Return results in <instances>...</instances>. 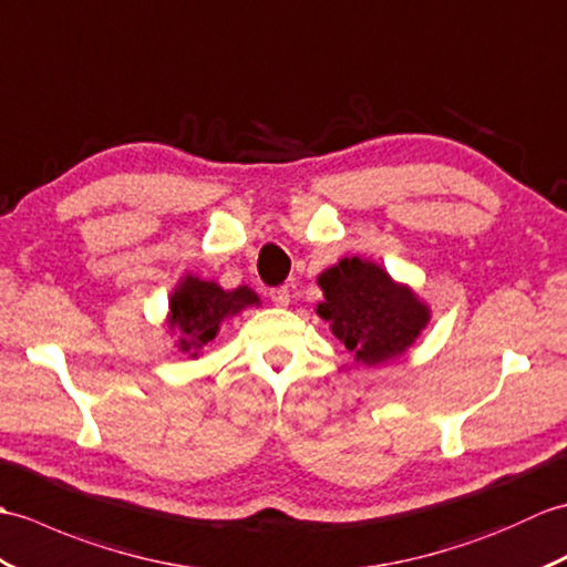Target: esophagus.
I'll return each mask as SVG.
<instances>
[{
  "instance_id": "obj_1",
  "label": "esophagus",
  "mask_w": 567,
  "mask_h": 567,
  "mask_svg": "<svg viewBox=\"0 0 567 567\" xmlns=\"http://www.w3.org/2000/svg\"><path fill=\"white\" fill-rule=\"evenodd\" d=\"M269 298L274 300L276 306H288L291 303V291H288V286H276V288H271L269 291Z\"/></svg>"
}]
</instances>
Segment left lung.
Here are the masks:
<instances>
[{"label":"left lung","mask_w":567,"mask_h":567,"mask_svg":"<svg viewBox=\"0 0 567 567\" xmlns=\"http://www.w3.org/2000/svg\"><path fill=\"white\" fill-rule=\"evenodd\" d=\"M318 281L324 291L318 316L332 322L334 337L367 367L402 354L430 320L412 291L359 257L342 259Z\"/></svg>","instance_id":"8db88e82"}]
</instances>
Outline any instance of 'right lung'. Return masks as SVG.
I'll list each match as a JSON object with an SVG mask.
<instances>
[{
	"label": "right lung",
	"instance_id": "1",
	"mask_svg": "<svg viewBox=\"0 0 567 567\" xmlns=\"http://www.w3.org/2000/svg\"><path fill=\"white\" fill-rule=\"evenodd\" d=\"M257 296L249 288L240 286L235 291H223L218 284L184 279V284L172 296V330H179V347L184 354L196 357L198 349L208 344L218 332V324L243 310L245 306L257 303Z\"/></svg>",
	"mask_w": 567,
	"mask_h": 567
}]
</instances>
